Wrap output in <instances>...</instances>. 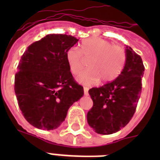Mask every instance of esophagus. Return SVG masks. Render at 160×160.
<instances>
[{"label": "esophagus", "instance_id": "obj_1", "mask_svg": "<svg viewBox=\"0 0 160 160\" xmlns=\"http://www.w3.org/2000/svg\"><path fill=\"white\" fill-rule=\"evenodd\" d=\"M88 91H89V89H88L87 87H84V94H85V95H89Z\"/></svg>", "mask_w": 160, "mask_h": 160}]
</instances>
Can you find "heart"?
<instances>
[{"instance_id": "b5f03b06", "label": "heart", "mask_w": 160, "mask_h": 160, "mask_svg": "<svg viewBox=\"0 0 160 160\" xmlns=\"http://www.w3.org/2000/svg\"><path fill=\"white\" fill-rule=\"evenodd\" d=\"M80 51L71 47L66 52V61L72 74H77L84 66L83 56L90 60L89 70L80 72L76 77L80 84L92 85L101 80L103 83L115 80L124 67L126 54L121 46H114L99 37L85 39L81 42Z\"/></svg>"}]
</instances>
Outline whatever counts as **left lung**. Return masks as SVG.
Returning <instances> with one entry per match:
<instances>
[{
    "label": "left lung",
    "mask_w": 160,
    "mask_h": 160,
    "mask_svg": "<svg viewBox=\"0 0 160 160\" xmlns=\"http://www.w3.org/2000/svg\"><path fill=\"white\" fill-rule=\"evenodd\" d=\"M126 61L114 80L89 90L93 107L87 113L88 124L97 134H111L124 128L134 115L141 94L144 66L131 47L125 48Z\"/></svg>",
    "instance_id": "8db88e82"
}]
</instances>
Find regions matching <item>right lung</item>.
I'll return each mask as SVG.
<instances>
[{"label":"right lung","mask_w":160,"mask_h":160,"mask_svg":"<svg viewBox=\"0 0 160 160\" xmlns=\"http://www.w3.org/2000/svg\"><path fill=\"white\" fill-rule=\"evenodd\" d=\"M78 41L71 36L49 34L28 46L21 56L15 93L25 119L37 129L58 128L69 108L84 95L66 61V52Z\"/></svg>","instance_id":"obj_1"}]
</instances>
